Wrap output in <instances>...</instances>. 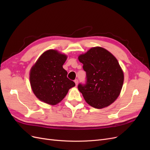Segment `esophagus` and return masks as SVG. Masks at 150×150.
Instances as JSON below:
<instances>
[{"label": "esophagus", "mask_w": 150, "mask_h": 150, "mask_svg": "<svg viewBox=\"0 0 150 150\" xmlns=\"http://www.w3.org/2000/svg\"><path fill=\"white\" fill-rule=\"evenodd\" d=\"M74 83L76 84V86H77V85H78V79H75L74 80Z\"/></svg>", "instance_id": "esophagus-1"}]
</instances>
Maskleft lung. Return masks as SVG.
<instances>
[{"label": "left lung", "instance_id": "obj_1", "mask_svg": "<svg viewBox=\"0 0 150 150\" xmlns=\"http://www.w3.org/2000/svg\"><path fill=\"white\" fill-rule=\"evenodd\" d=\"M78 59L86 72V83L78 87L86 103L97 109L110 106L119 96L124 81L116 58L106 49L95 47Z\"/></svg>", "mask_w": 150, "mask_h": 150}]
</instances>
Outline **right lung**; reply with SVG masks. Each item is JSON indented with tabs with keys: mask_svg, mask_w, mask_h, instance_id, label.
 I'll return each mask as SVG.
<instances>
[{
	"mask_svg": "<svg viewBox=\"0 0 150 150\" xmlns=\"http://www.w3.org/2000/svg\"><path fill=\"white\" fill-rule=\"evenodd\" d=\"M67 57L56 50L50 49L44 52L32 67L30 83L39 100L55 105L75 86L74 81L67 78V72L62 67Z\"/></svg>",
	"mask_w": 150,
	"mask_h": 150,
	"instance_id": "add662e5",
	"label": "right lung"
}]
</instances>
